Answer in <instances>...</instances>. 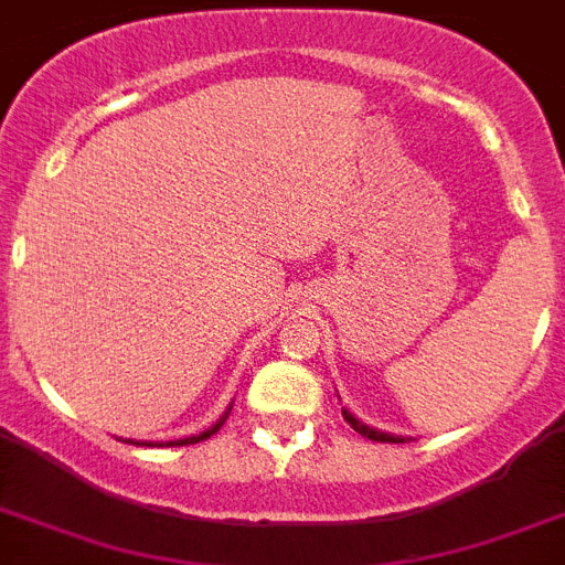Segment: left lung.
<instances>
[{"mask_svg":"<svg viewBox=\"0 0 565 565\" xmlns=\"http://www.w3.org/2000/svg\"><path fill=\"white\" fill-rule=\"evenodd\" d=\"M342 417H345L348 424H351V429H356V433L362 435V438H369V441H383V444H403V438H394V435H386V433H377V429H371V426L360 424L351 412L342 409Z\"/></svg>","mask_w":565,"mask_h":565,"instance_id":"8db88e82","label":"left lung"}]
</instances>
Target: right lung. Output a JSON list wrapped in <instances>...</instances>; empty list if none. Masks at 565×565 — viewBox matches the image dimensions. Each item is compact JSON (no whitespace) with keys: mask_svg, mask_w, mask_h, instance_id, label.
Segmentation results:
<instances>
[{"mask_svg":"<svg viewBox=\"0 0 565 565\" xmlns=\"http://www.w3.org/2000/svg\"><path fill=\"white\" fill-rule=\"evenodd\" d=\"M223 420H226V417H220L217 424L211 426V429H205V433H200V435H191V438H182V441H171V447H188V444H200V441H205V438H211V435L217 433L220 426H223Z\"/></svg>","mask_w":565,"mask_h":565,"instance_id":"add662e5","label":"right lung"}]
</instances>
